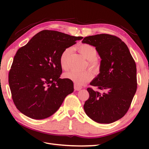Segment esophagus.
<instances>
[{"instance_id": "34e87169", "label": "esophagus", "mask_w": 149, "mask_h": 149, "mask_svg": "<svg viewBox=\"0 0 149 149\" xmlns=\"http://www.w3.org/2000/svg\"><path fill=\"white\" fill-rule=\"evenodd\" d=\"M74 89L76 90V91H79L80 89H82V86H81L78 85V84H76V83H74Z\"/></svg>"}]
</instances>
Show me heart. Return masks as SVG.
I'll return each mask as SVG.
<instances>
[{"label": "heart", "mask_w": 149, "mask_h": 149, "mask_svg": "<svg viewBox=\"0 0 149 149\" xmlns=\"http://www.w3.org/2000/svg\"><path fill=\"white\" fill-rule=\"evenodd\" d=\"M78 51L81 55L88 60V65L94 71H97L100 68V63L96 58L97 53V49L94 46L88 43L81 44L78 47ZM71 52L70 47L65 48L61 53L60 57V63L63 69L67 70L68 68V58ZM65 77L73 81L76 84L79 85L83 84L88 81L93 77L91 72L89 70L78 71L76 70H71L66 72Z\"/></svg>", "instance_id": "1"}]
</instances>
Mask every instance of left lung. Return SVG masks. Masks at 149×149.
<instances>
[{
	"label": "left lung",
	"mask_w": 149,
	"mask_h": 149,
	"mask_svg": "<svg viewBox=\"0 0 149 149\" xmlns=\"http://www.w3.org/2000/svg\"><path fill=\"white\" fill-rule=\"evenodd\" d=\"M83 43L95 47L101 58L100 73L88 88L86 114L94 121L110 124L120 119L129 109L137 90L136 65L125 43L114 35L98 34L85 37Z\"/></svg>",
	"instance_id": "left-lung-1"
}]
</instances>
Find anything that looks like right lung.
<instances>
[{"mask_svg": "<svg viewBox=\"0 0 149 149\" xmlns=\"http://www.w3.org/2000/svg\"><path fill=\"white\" fill-rule=\"evenodd\" d=\"M83 38L45 30L18 49L8 83L13 101L22 114L33 119L47 118L73 92V81L60 78V57L65 48Z\"/></svg>", "mask_w": 149, "mask_h": 149, "instance_id": "add662e5", "label": "right lung"}]
</instances>
